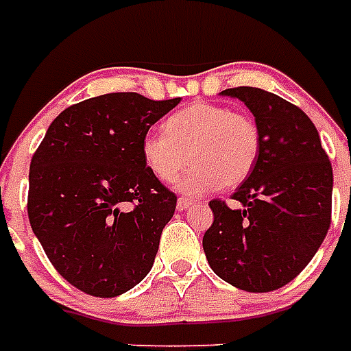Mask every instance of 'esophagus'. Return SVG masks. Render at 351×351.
I'll use <instances>...</instances> for the list:
<instances>
[{
    "label": "esophagus",
    "instance_id": "34e87169",
    "mask_svg": "<svg viewBox=\"0 0 351 351\" xmlns=\"http://www.w3.org/2000/svg\"><path fill=\"white\" fill-rule=\"evenodd\" d=\"M193 205H195V201L188 197H180L176 201V208H178V210H186V208H190V206Z\"/></svg>",
    "mask_w": 351,
    "mask_h": 351
}]
</instances>
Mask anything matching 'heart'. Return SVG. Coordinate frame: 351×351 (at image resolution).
Wrapping results in <instances>:
<instances>
[{"label":"heart","instance_id":"obj_1","mask_svg":"<svg viewBox=\"0 0 351 351\" xmlns=\"http://www.w3.org/2000/svg\"><path fill=\"white\" fill-rule=\"evenodd\" d=\"M163 131L143 138V160L161 182H173L191 161L193 167L178 182L186 193L243 184L261 150L258 123L214 103H191L176 110L165 120Z\"/></svg>","mask_w":351,"mask_h":351}]
</instances>
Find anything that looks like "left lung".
Wrapping results in <instances>:
<instances>
[{
  "label": "left lung",
  "instance_id": "1",
  "mask_svg": "<svg viewBox=\"0 0 351 351\" xmlns=\"http://www.w3.org/2000/svg\"><path fill=\"white\" fill-rule=\"evenodd\" d=\"M221 95L241 99L256 118L261 150L231 195L213 199L203 237L208 265L231 286L265 293L286 286L310 263L331 226L332 167L316 125L301 108L259 88Z\"/></svg>",
  "mask_w": 351,
  "mask_h": 351
}]
</instances>
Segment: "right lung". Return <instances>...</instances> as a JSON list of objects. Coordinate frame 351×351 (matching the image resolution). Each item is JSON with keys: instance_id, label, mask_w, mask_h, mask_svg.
Instances as JSON below:
<instances>
[{"instance_id": "add662e5", "label": "right lung", "mask_w": 351, "mask_h": 351, "mask_svg": "<svg viewBox=\"0 0 351 351\" xmlns=\"http://www.w3.org/2000/svg\"><path fill=\"white\" fill-rule=\"evenodd\" d=\"M180 103L135 92L67 107L29 163L27 216L43 250L71 286L116 297L150 272L176 195L146 167L150 125Z\"/></svg>"}]
</instances>
